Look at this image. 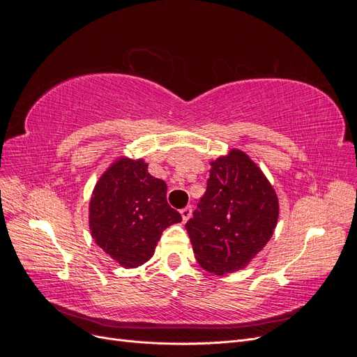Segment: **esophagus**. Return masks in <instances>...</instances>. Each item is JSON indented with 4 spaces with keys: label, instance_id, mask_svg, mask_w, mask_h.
<instances>
[{
    "label": "esophagus",
    "instance_id": "esophagus-1",
    "mask_svg": "<svg viewBox=\"0 0 357 357\" xmlns=\"http://www.w3.org/2000/svg\"><path fill=\"white\" fill-rule=\"evenodd\" d=\"M180 214H181V218H183V222H186L190 218V214H192V207H190V205H188V207H185V208H181Z\"/></svg>",
    "mask_w": 357,
    "mask_h": 357
}]
</instances>
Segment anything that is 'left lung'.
Returning <instances> with one entry per match:
<instances>
[{
    "mask_svg": "<svg viewBox=\"0 0 357 357\" xmlns=\"http://www.w3.org/2000/svg\"><path fill=\"white\" fill-rule=\"evenodd\" d=\"M277 195L245 153L211 162L207 190L185 225L199 265L223 275L244 268L273 236Z\"/></svg>",
    "mask_w": 357,
    "mask_h": 357,
    "instance_id": "left-lung-1",
    "label": "left lung"
}]
</instances>
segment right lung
I'll list each match as a JSON object with an SVG mask.
<instances>
[{
  "mask_svg": "<svg viewBox=\"0 0 357 357\" xmlns=\"http://www.w3.org/2000/svg\"><path fill=\"white\" fill-rule=\"evenodd\" d=\"M181 222L167 202L164 180L149 174L139 159H121L96 183L89 205L92 236L125 268H137L155 253L160 235Z\"/></svg>",
  "mask_w": 357,
  "mask_h": 357,
  "instance_id": "1",
  "label": "right lung"
}]
</instances>
